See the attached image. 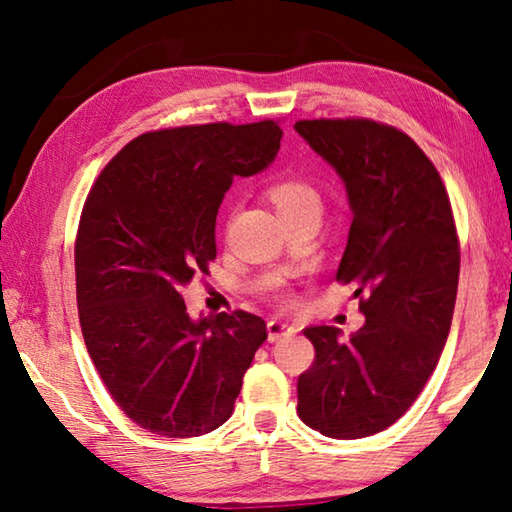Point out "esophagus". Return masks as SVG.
<instances>
[{
  "label": "esophagus",
  "instance_id": "1",
  "mask_svg": "<svg viewBox=\"0 0 512 512\" xmlns=\"http://www.w3.org/2000/svg\"><path fill=\"white\" fill-rule=\"evenodd\" d=\"M266 329H268V341H277V339H282V336L296 332V327H293L291 323H287V320H282V318H271V320H268Z\"/></svg>",
  "mask_w": 512,
  "mask_h": 512
}]
</instances>
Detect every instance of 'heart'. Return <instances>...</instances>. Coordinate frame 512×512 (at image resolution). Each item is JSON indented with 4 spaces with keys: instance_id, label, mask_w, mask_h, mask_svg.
Returning <instances> with one entry per match:
<instances>
[{
    "instance_id": "obj_1",
    "label": "heart",
    "mask_w": 512,
    "mask_h": 512,
    "mask_svg": "<svg viewBox=\"0 0 512 512\" xmlns=\"http://www.w3.org/2000/svg\"><path fill=\"white\" fill-rule=\"evenodd\" d=\"M268 198L287 221L307 210H320V196L316 189L307 180L296 176L277 178L268 187Z\"/></svg>"
}]
</instances>
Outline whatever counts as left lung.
Segmentation results:
<instances>
[{"mask_svg":"<svg viewBox=\"0 0 512 512\" xmlns=\"http://www.w3.org/2000/svg\"><path fill=\"white\" fill-rule=\"evenodd\" d=\"M296 131L348 189L354 216L336 282L357 284L366 316L350 341L339 327L305 329L316 357L298 377V415L323 436L366 438L409 411L445 348L461 271L452 203L400 128L345 117L300 119Z\"/></svg>","mask_w":512,"mask_h":512,"instance_id":"obj_1","label":"left lung"}]
</instances>
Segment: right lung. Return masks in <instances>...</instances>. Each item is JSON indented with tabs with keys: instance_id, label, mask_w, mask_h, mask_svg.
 <instances>
[{
	"instance_id": "1",
	"label": "right lung",
	"mask_w": 512,
	"mask_h": 512,
	"mask_svg": "<svg viewBox=\"0 0 512 512\" xmlns=\"http://www.w3.org/2000/svg\"><path fill=\"white\" fill-rule=\"evenodd\" d=\"M282 128L151 131L112 158L85 198L74 244L85 348L142 429L194 438L230 418L266 323L244 309L192 320L180 293L216 259V212L235 176L273 162Z\"/></svg>"
}]
</instances>
